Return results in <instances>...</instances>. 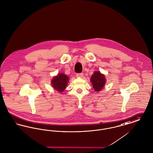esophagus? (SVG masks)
<instances>
[{"label":"esophagus","instance_id":"obj_1","mask_svg":"<svg viewBox=\"0 0 153 153\" xmlns=\"http://www.w3.org/2000/svg\"><path fill=\"white\" fill-rule=\"evenodd\" d=\"M76 76L77 77H78V78H82V77H83V73H78V74H76Z\"/></svg>","mask_w":153,"mask_h":153}]
</instances>
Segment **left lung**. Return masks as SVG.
Listing matches in <instances>:
<instances>
[{"label":"left lung","mask_w":153,"mask_h":153,"mask_svg":"<svg viewBox=\"0 0 153 153\" xmlns=\"http://www.w3.org/2000/svg\"><path fill=\"white\" fill-rule=\"evenodd\" d=\"M91 81L93 85V87L95 91L99 92L104 87L105 83V79L104 75L100 72L95 71L91 76Z\"/></svg>","instance_id":"left-lung-1"}]
</instances>
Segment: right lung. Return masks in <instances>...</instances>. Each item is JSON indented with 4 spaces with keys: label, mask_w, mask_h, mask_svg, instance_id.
<instances>
[{
    "label": "right lung",
    "mask_w": 153,
    "mask_h": 153,
    "mask_svg": "<svg viewBox=\"0 0 153 153\" xmlns=\"http://www.w3.org/2000/svg\"><path fill=\"white\" fill-rule=\"evenodd\" d=\"M68 82V77L64 74H59L57 76L54 77L51 81L53 87L58 92H62L64 91Z\"/></svg>",
    "instance_id": "right-lung-1"
}]
</instances>
